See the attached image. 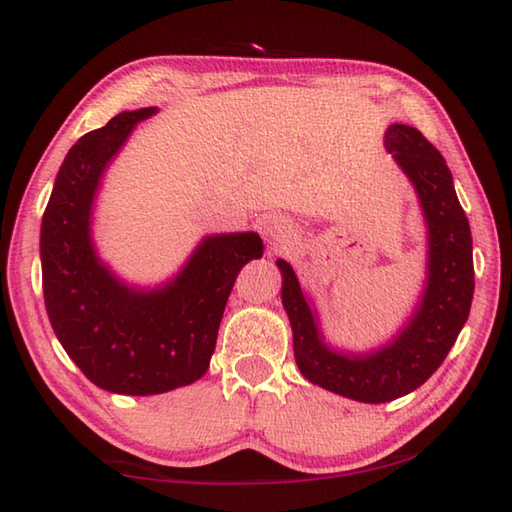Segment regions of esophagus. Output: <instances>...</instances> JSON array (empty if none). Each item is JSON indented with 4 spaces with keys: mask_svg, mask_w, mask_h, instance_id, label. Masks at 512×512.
Listing matches in <instances>:
<instances>
[{
    "mask_svg": "<svg viewBox=\"0 0 512 512\" xmlns=\"http://www.w3.org/2000/svg\"><path fill=\"white\" fill-rule=\"evenodd\" d=\"M259 233H262L270 244H284L290 237V228L284 220H277V217H264L259 222Z\"/></svg>",
    "mask_w": 512,
    "mask_h": 512,
    "instance_id": "obj_1",
    "label": "esophagus"
}]
</instances>
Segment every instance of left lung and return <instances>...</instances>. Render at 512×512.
<instances>
[{
	"label": "left lung",
	"instance_id": "obj_1",
	"mask_svg": "<svg viewBox=\"0 0 512 512\" xmlns=\"http://www.w3.org/2000/svg\"><path fill=\"white\" fill-rule=\"evenodd\" d=\"M385 147L416 187L429 222V281L418 312L394 343L365 356L328 350L295 270L279 259L281 301L292 325V350L310 383L361 402H389L418 389L447 358L469 319L475 270L466 213L453 189L447 160L416 127L391 125Z\"/></svg>",
	"mask_w": 512,
	"mask_h": 512
}]
</instances>
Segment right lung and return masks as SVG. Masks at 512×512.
I'll return each instance as SVG.
<instances>
[{"mask_svg": "<svg viewBox=\"0 0 512 512\" xmlns=\"http://www.w3.org/2000/svg\"><path fill=\"white\" fill-rule=\"evenodd\" d=\"M156 110L114 116L68 151L41 220V275L52 330L94 385L149 396L204 376L235 279L264 253L257 233L206 237L162 290L136 292L107 273L90 242L94 191L107 162Z\"/></svg>", "mask_w": 512, "mask_h": 512, "instance_id": "obj_1", "label": "right lung"}]
</instances>
